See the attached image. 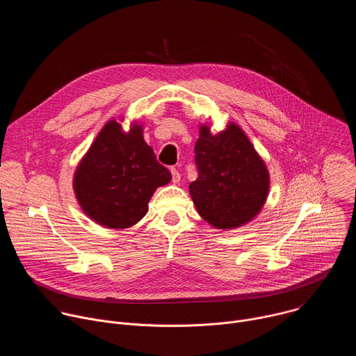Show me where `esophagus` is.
<instances>
[{
	"mask_svg": "<svg viewBox=\"0 0 356 356\" xmlns=\"http://www.w3.org/2000/svg\"><path fill=\"white\" fill-rule=\"evenodd\" d=\"M170 172H172V180H173V183H179V181H180V173H179V170H176V169L173 168Z\"/></svg>",
	"mask_w": 356,
	"mask_h": 356,
	"instance_id": "esophagus-1",
	"label": "esophagus"
}]
</instances>
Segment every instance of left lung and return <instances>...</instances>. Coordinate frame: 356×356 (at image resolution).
<instances>
[{
    "label": "left lung",
    "instance_id": "8db88e82",
    "mask_svg": "<svg viewBox=\"0 0 356 356\" xmlns=\"http://www.w3.org/2000/svg\"><path fill=\"white\" fill-rule=\"evenodd\" d=\"M194 154L198 177L188 190L198 214L209 224L218 229L236 228L262 210L269 172L236 124L216 135L201 125Z\"/></svg>",
    "mask_w": 356,
    "mask_h": 356
}]
</instances>
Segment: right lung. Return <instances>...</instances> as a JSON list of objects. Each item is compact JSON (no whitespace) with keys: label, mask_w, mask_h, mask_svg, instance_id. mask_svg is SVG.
<instances>
[{"label":"right lung","mask_w":356,"mask_h":356,"mask_svg":"<svg viewBox=\"0 0 356 356\" xmlns=\"http://www.w3.org/2000/svg\"><path fill=\"white\" fill-rule=\"evenodd\" d=\"M172 180L145 140L142 127L128 132L115 120L99 131L79 163L73 187L81 210L107 228H129L145 217L159 186Z\"/></svg>","instance_id":"obj_1"}]
</instances>
